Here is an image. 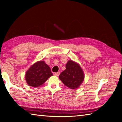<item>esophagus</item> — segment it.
Wrapping results in <instances>:
<instances>
[{"label": "esophagus", "instance_id": "34e87169", "mask_svg": "<svg viewBox=\"0 0 122 122\" xmlns=\"http://www.w3.org/2000/svg\"><path fill=\"white\" fill-rule=\"evenodd\" d=\"M60 72L55 73L54 74V75L55 76H58L59 75H60Z\"/></svg>", "mask_w": 122, "mask_h": 122}]
</instances>
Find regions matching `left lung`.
Here are the masks:
<instances>
[{
	"label": "left lung",
	"instance_id": "8db88e82",
	"mask_svg": "<svg viewBox=\"0 0 122 122\" xmlns=\"http://www.w3.org/2000/svg\"><path fill=\"white\" fill-rule=\"evenodd\" d=\"M84 74L80 66L72 61L66 64V70L59 76V78L66 86L72 90L78 88L84 80Z\"/></svg>",
	"mask_w": 122,
	"mask_h": 122
}]
</instances>
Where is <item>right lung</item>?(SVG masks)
Masks as SVG:
<instances>
[{"mask_svg":"<svg viewBox=\"0 0 122 122\" xmlns=\"http://www.w3.org/2000/svg\"><path fill=\"white\" fill-rule=\"evenodd\" d=\"M53 75L50 67L44 61L36 62L26 73L25 79L29 86L38 87L41 86Z\"/></svg>","mask_w":122,"mask_h":122,"instance_id":"add662e5","label":"right lung"}]
</instances>
